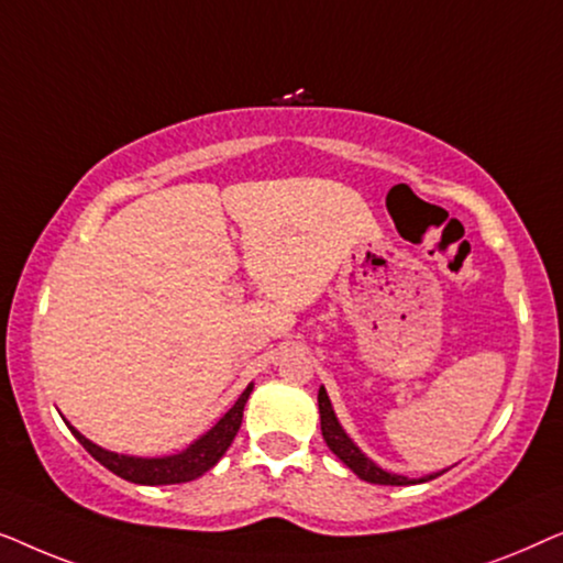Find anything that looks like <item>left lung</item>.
<instances>
[{
  "label": "left lung",
  "mask_w": 563,
  "mask_h": 563,
  "mask_svg": "<svg viewBox=\"0 0 563 563\" xmlns=\"http://www.w3.org/2000/svg\"><path fill=\"white\" fill-rule=\"evenodd\" d=\"M318 407H320V430H322V438H325L328 449L335 453L338 459L343 461L345 466L351 468L353 474L358 476V479L364 482H372V484H391V487H405V484H415L412 479H407V476H399V474H389L384 472L374 464L372 459H366L364 453L358 451V445L351 441L349 435L343 433L341 422H338L333 407H330V399H328V391L320 387L318 391ZM443 474V472H441ZM438 476V474H435ZM433 474L428 476V479H435ZM428 479H420V482H428Z\"/></svg>",
  "instance_id": "1"
}]
</instances>
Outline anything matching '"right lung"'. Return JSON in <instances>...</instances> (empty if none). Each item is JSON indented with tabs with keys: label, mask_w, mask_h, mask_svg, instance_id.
I'll list each match as a JSON object with an SVG mask.
<instances>
[{
	"label": "right lung",
	"mask_w": 563,
	"mask_h": 563,
	"mask_svg": "<svg viewBox=\"0 0 563 563\" xmlns=\"http://www.w3.org/2000/svg\"><path fill=\"white\" fill-rule=\"evenodd\" d=\"M251 391H253V384L245 387L243 395L238 397V402L222 415V420L210 430V433H205L199 441L191 443L187 451L174 453V456H164V459L120 456V453L99 449V445L87 441V438H84L79 430H74L71 426L68 428H71L76 441H79L84 449L99 461V464L110 468L112 474L122 476V479L135 482V484H151V487H156V484H181V482L197 479V476H202L205 472H210V468L222 459V453L228 451V445L233 443L238 428H241L243 407L249 402Z\"/></svg>",
	"instance_id": "right-lung-1"
}]
</instances>
